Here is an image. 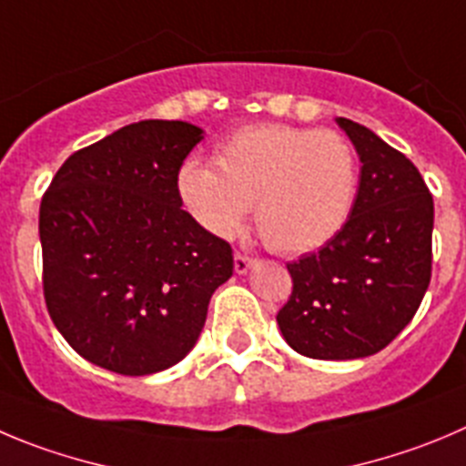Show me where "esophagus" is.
<instances>
[{
	"instance_id": "esophagus-1",
	"label": "esophagus",
	"mask_w": 466,
	"mask_h": 466,
	"mask_svg": "<svg viewBox=\"0 0 466 466\" xmlns=\"http://www.w3.org/2000/svg\"><path fill=\"white\" fill-rule=\"evenodd\" d=\"M255 259L248 258V255H241V253H234V271L238 273V276H243V273L250 271V267H253Z\"/></svg>"
}]
</instances>
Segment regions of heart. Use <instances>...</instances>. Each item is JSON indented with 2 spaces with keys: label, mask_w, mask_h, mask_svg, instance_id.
<instances>
[{
  "label": "heart",
  "mask_w": 466,
  "mask_h": 466,
  "mask_svg": "<svg viewBox=\"0 0 466 466\" xmlns=\"http://www.w3.org/2000/svg\"><path fill=\"white\" fill-rule=\"evenodd\" d=\"M213 167L186 163L177 179L195 223L211 237L232 238L255 207L262 238L285 255L333 241L359 193L354 149L329 128L243 126L220 142Z\"/></svg>",
  "instance_id": "obj_1"
}]
</instances>
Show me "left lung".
Returning <instances> with one entry per match:
<instances>
[{"mask_svg":"<svg viewBox=\"0 0 466 466\" xmlns=\"http://www.w3.org/2000/svg\"><path fill=\"white\" fill-rule=\"evenodd\" d=\"M336 121L360 160L354 211L333 241L287 264L292 297L276 317L287 345L321 360L384 350L432 276L434 202L420 172L370 128Z\"/></svg>","mask_w":466,"mask_h":466,"instance_id":"left-lung-1","label":"left lung"}]
</instances>
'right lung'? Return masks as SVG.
I'll use <instances>...</instances> for the list:
<instances>
[{
  "label": "right lung",
  "mask_w": 466,
  "mask_h": 466,
  "mask_svg": "<svg viewBox=\"0 0 466 466\" xmlns=\"http://www.w3.org/2000/svg\"><path fill=\"white\" fill-rule=\"evenodd\" d=\"M202 133L186 121L124 126L68 156L43 195L47 312L98 368L142 377L179 363L232 276L229 243L204 232L177 190Z\"/></svg>",
  "instance_id": "1"
}]
</instances>
